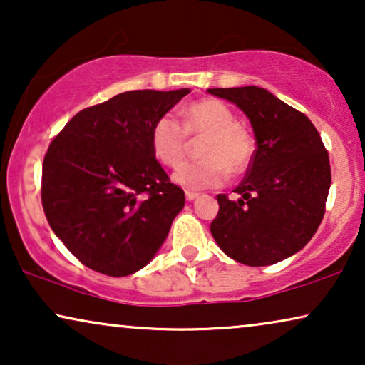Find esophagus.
I'll use <instances>...</instances> for the list:
<instances>
[{
  "instance_id": "obj_1",
  "label": "esophagus",
  "mask_w": 365,
  "mask_h": 365,
  "mask_svg": "<svg viewBox=\"0 0 365 365\" xmlns=\"http://www.w3.org/2000/svg\"><path fill=\"white\" fill-rule=\"evenodd\" d=\"M199 197L197 192H192V191H186V199L187 201H194V199Z\"/></svg>"
}]
</instances>
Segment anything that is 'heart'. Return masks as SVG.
I'll use <instances>...</instances> for the list:
<instances>
[{
  "label": "heart",
  "instance_id": "1",
  "mask_svg": "<svg viewBox=\"0 0 365 365\" xmlns=\"http://www.w3.org/2000/svg\"><path fill=\"white\" fill-rule=\"evenodd\" d=\"M189 138H204L197 161L181 163L173 181L187 191L216 187L229 174L244 173L254 156V139L226 104L216 99L192 103L182 113V124L173 114H163L153 124L151 149L164 166H176L187 148Z\"/></svg>",
  "mask_w": 365,
  "mask_h": 365
}]
</instances>
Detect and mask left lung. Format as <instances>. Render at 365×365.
<instances>
[{"instance_id":"8db88e82","label":"left lung","mask_w":365,"mask_h":365,"mask_svg":"<svg viewBox=\"0 0 365 365\" xmlns=\"http://www.w3.org/2000/svg\"><path fill=\"white\" fill-rule=\"evenodd\" d=\"M251 121L256 151L237 201L219 194L211 222L217 246L246 266H271L306 246L326 212L331 164L306 114L257 86L214 88Z\"/></svg>"}]
</instances>
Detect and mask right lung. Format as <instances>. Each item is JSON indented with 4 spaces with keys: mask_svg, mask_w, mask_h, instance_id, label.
<instances>
[{
    "mask_svg": "<svg viewBox=\"0 0 365 365\" xmlns=\"http://www.w3.org/2000/svg\"><path fill=\"white\" fill-rule=\"evenodd\" d=\"M189 89H139L79 111L49 144L41 201L84 266L111 277L143 269L166 241L184 191L154 158V121Z\"/></svg>",
    "mask_w": 365,
    "mask_h": 365,
    "instance_id": "obj_1",
    "label": "right lung"
}]
</instances>
